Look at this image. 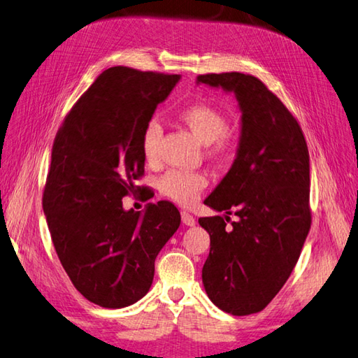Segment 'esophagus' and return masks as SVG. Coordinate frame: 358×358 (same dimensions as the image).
I'll use <instances>...</instances> for the list:
<instances>
[{
    "mask_svg": "<svg viewBox=\"0 0 358 358\" xmlns=\"http://www.w3.org/2000/svg\"><path fill=\"white\" fill-rule=\"evenodd\" d=\"M181 220H183V223L186 227H194L195 225V219L192 214H189L187 211H183L181 213Z\"/></svg>",
    "mask_w": 358,
    "mask_h": 358,
    "instance_id": "1",
    "label": "esophagus"
}]
</instances>
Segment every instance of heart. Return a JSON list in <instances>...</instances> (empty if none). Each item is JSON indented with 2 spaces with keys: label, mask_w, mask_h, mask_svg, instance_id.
<instances>
[{
  "label": "heart",
  "mask_w": 358,
  "mask_h": 358,
  "mask_svg": "<svg viewBox=\"0 0 358 358\" xmlns=\"http://www.w3.org/2000/svg\"><path fill=\"white\" fill-rule=\"evenodd\" d=\"M178 117L201 144L208 145L209 155L215 158L227 155L231 147V139L227 133L228 119L220 110L208 103H194L181 110ZM161 133L163 130L157 121H150L143 131L141 150L149 163L158 158ZM158 187L167 199L180 205H191L206 187V177L200 172L172 169L159 178Z\"/></svg>",
  "instance_id": "obj_1"
}]
</instances>
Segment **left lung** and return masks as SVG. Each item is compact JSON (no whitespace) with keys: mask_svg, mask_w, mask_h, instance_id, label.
<instances>
[{"mask_svg":"<svg viewBox=\"0 0 358 358\" xmlns=\"http://www.w3.org/2000/svg\"><path fill=\"white\" fill-rule=\"evenodd\" d=\"M197 83L233 93L241 110L236 159L205 205L211 239L201 270L209 299L223 312H261L295 268L310 229L309 150L299 124L255 76L203 74ZM231 210L238 220L227 225Z\"/></svg>","mask_w":358,"mask_h":358,"instance_id":"8db88e82","label":"left lung"}]
</instances>
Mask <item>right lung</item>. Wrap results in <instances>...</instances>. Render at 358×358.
<instances>
[{
  "mask_svg": "<svg viewBox=\"0 0 358 358\" xmlns=\"http://www.w3.org/2000/svg\"><path fill=\"white\" fill-rule=\"evenodd\" d=\"M180 74L105 69L69 111L54 139L43 211L57 256L74 287L105 309L149 292L155 259L178 229L169 201L125 211L144 173L141 136Z\"/></svg>",
  "mask_w": 358,
  "mask_h": 358,
  "instance_id": "obj_1",
  "label": "right lung"
}]
</instances>
